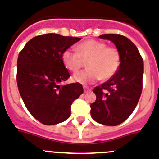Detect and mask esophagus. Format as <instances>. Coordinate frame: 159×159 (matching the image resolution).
Wrapping results in <instances>:
<instances>
[{
    "instance_id": "34e87169",
    "label": "esophagus",
    "mask_w": 159,
    "mask_h": 159,
    "mask_svg": "<svg viewBox=\"0 0 159 159\" xmlns=\"http://www.w3.org/2000/svg\"><path fill=\"white\" fill-rule=\"evenodd\" d=\"M83 89H84V93H89L91 91V89H89L88 87H83Z\"/></svg>"
}]
</instances>
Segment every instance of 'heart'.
I'll list each match as a JSON object with an SVG mask.
<instances>
[{"instance_id":"b5f03b06","label":"heart","mask_w":159,"mask_h":159,"mask_svg":"<svg viewBox=\"0 0 159 159\" xmlns=\"http://www.w3.org/2000/svg\"><path fill=\"white\" fill-rule=\"evenodd\" d=\"M84 61H88V69L73 76L75 82L82 84H91L98 80L112 78L118 71L121 55L115 46H107V43L96 39H89L77 46V52L66 50L62 54L65 66L76 73L83 67Z\"/></svg>"}]
</instances>
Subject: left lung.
<instances>
[{
  "label": "left lung",
  "mask_w": 159,
  "mask_h": 159,
  "mask_svg": "<svg viewBox=\"0 0 159 159\" xmlns=\"http://www.w3.org/2000/svg\"><path fill=\"white\" fill-rule=\"evenodd\" d=\"M100 39H109L121 55L117 73L93 89L96 100L91 103L92 118L99 124L116 126L132 114L142 90L143 60L136 46L123 35L107 34Z\"/></svg>",
  "instance_id": "obj_1"
}]
</instances>
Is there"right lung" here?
I'll use <instances>...</instances> for the list:
<instances>
[{
    "label": "right lung",
    "instance_id": "right-lung-1",
    "mask_svg": "<svg viewBox=\"0 0 159 159\" xmlns=\"http://www.w3.org/2000/svg\"><path fill=\"white\" fill-rule=\"evenodd\" d=\"M80 39L57 34L38 35L18 55V91L29 113L42 124L51 125L67 120L71 103L83 93L79 83L60 85L70 77L62 54Z\"/></svg>",
    "mask_w": 159,
    "mask_h": 159
}]
</instances>
